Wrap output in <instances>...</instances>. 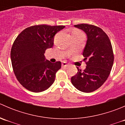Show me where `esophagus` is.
<instances>
[{"label":"esophagus","instance_id":"esophagus-1","mask_svg":"<svg viewBox=\"0 0 125 125\" xmlns=\"http://www.w3.org/2000/svg\"><path fill=\"white\" fill-rule=\"evenodd\" d=\"M62 67H68L69 65L66 62H63L62 63Z\"/></svg>","mask_w":125,"mask_h":125}]
</instances>
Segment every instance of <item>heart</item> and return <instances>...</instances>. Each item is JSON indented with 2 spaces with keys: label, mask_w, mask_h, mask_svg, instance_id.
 Returning <instances> with one entry per match:
<instances>
[{
  "label": "heart",
  "mask_w": 125,
  "mask_h": 125,
  "mask_svg": "<svg viewBox=\"0 0 125 125\" xmlns=\"http://www.w3.org/2000/svg\"><path fill=\"white\" fill-rule=\"evenodd\" d=\"M79 33H81V32H80V31H79V30H74V31L72 32V35H74V34H79Z\"/></svg>",
  "instance_id": "b5f03b06"
}]
</instances>
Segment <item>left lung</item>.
I'll return each mask as SVG.
<instances>
[{
	"label": "left lung",
	"mask_w": 125,
	"mask_h": 125,
	"mask_svg": "<svg viewBox=\"0 0 125 125\" xmlns=\"http://www.w3.org/2000/svg\"><path fill=\"white\" fill-rule=\"evenodd\" d=\"M74 27L82 30L87 36L83 55L87 60L83 71L77 67L78 72L71 77V83L78 90L91 93L96 90L108 79L114 63L111 43L106 34L93 25L79 24Z\"/></svg>",
	"instance_id": "1"
}]
</instances>
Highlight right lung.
<instances>
[{
    "instance_id": "add662e5",
    "label": "right lung",
    "mask_w": 125,
    "mask_h": 125,
    "mask_svg": "<svg viewBox=\"0 0 125 125\" xmlns=\"http://www.w3.org/2000/svg\"><path fill=\"white\" fill-rule=\"evenodd\" d=\"M65 26L39 25L24 30L11 48V60L19 82L30 91L40 93L48 89L55 80L61 62H50L45 54L53 46L55 34Z\"/></svg>"
}]
</instances>
